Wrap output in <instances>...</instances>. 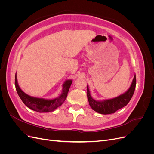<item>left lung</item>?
Instances as JSON below:
<instances>
[{"instance_id":"left-lung-1","label":"left lung","mask_w":154,"mask_h":154,"mask_svg":"<svg viewBox=\"0 0 154 154\" xmlns=\"http://www.w3.org/2000/svg\"><path fill=\"white\" fill-rule=\"evenodd\" d=\"M136 85V77L135 74L129 89L125 94L121 95L116 98L105 100L102 101H96L92 98L90 95V92L87 86V98L89 105L92 110L102 114H109L115 113L118 110L123 108L127 105L130 100H131L134 94Z\"/></svg>"}]
</instances>
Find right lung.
Returning a JSON list of instances; mask_svg holds the SVG:
<instances>
[{
  "mask_svg": "<svg viewBox=\"0 0 154 154\" xmlns=\"http://www.w3.org/2000/svg\"><path fill=\"white\" fill-rule=\"evenodd\" d=\"M72 80H67L63 85V92L57 98L53 100H45L43 98H37L26 94L18 86L15 74V84L16 90L20 98L28 108L38 112H49L53 111L58 106L62 105L67 96L69 88L72 83Z\"/></svg>",
  "mask_w": 154,
  "mask_h": 154,
  "instance_id": "1",
  "label": "right lung"
}]
</instances>
